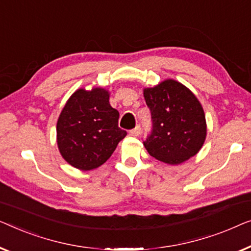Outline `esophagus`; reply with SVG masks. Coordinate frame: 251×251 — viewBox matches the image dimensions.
I'll list each match as a JSON object with an SVG mask.
<instances>
[{"mask_svg": "<svg viewBox=\"0 0 251 251\" xmlns=\"http://www.w3.org/2000/svg\"><path fill=\"white\" fill-rule=\"evenodd\" d=\"M129 133H130V135H133V136H139L141 134V126L136 125L135 128H133Z\"/></svg>", "mask_w": 251, "mask_h": 251, "instance_id": "1", "label": "esophagus"}]
</instances>
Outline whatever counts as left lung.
<instances>
[{
    "label": "left lung",
    "instance_id": "left-lung-1",
    "mask_svg": "<svg viewBox=\"0 0 251 251\" xmlns=\"http://www.w3.org/2000/svg\"><path fill=\"white\" fill-rule=\"evenodd\" d=\"M152 128L144 147L156 159L178 165L196 156L206 139V117L196 95L173 79L144 90Z\"/></svg>",
    "mask_w": 251,
    "mask_h": 251
}]
</instances>
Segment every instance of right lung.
Masks as SVG:
<instances>
[{"label":"right lung","mask_w":251,"mask_h":251,"mask_svg":"<svg viewBox=\"0 0 251 251\" xmlns=\"http://www.w3.org/2000/svg\"><path fill=\"white\" fill-rule=\"evenodd\" d=\"M118 118L107 91L100 87L77 90L56 124V142L63 159L82 171L104 164L127 134L119 128Z\"/></svg>","instance_id":"obj_1"}]
</instances>
